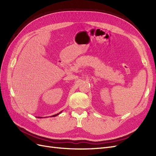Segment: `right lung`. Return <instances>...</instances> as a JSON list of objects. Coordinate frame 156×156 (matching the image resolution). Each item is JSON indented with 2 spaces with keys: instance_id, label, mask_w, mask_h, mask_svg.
I'll use <instances>...</instances> for the list:
<instances>
[{
  "instance_id": "1",
  "label": "right lung",
  "mask_w": 156,
  "mask_h": 156,
  "mask_svg": "<svg viewBox=\"0 0 156 156\" xmlns=\"http://www.w3.org/2000/svg\"><path fill=\"white\" fill-rule=\"evenodd\" d=\"M58 115V114H56V115H53V116H57Z\"/></svg>"
}]
</instances>
